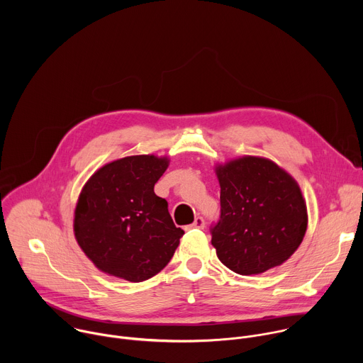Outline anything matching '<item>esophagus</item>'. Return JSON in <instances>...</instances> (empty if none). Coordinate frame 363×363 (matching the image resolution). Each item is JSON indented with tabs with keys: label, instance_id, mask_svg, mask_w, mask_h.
Instances as JSON below:
<instances>
[{
	"label": "esophagus",
	"instance_id": "1",
	"mask_svg": "<svg viewBox=\"0 0 363 363\" xmlns=\"http://www.w3.org/2000/svg\"><path fill=\"white\" fill-rule=\"evenodd\" d=\"M203 227H205V220L202 217H196L195 221L191 225H188V228H198V230H202Z\"/></svg>",
	"mask_w": 363,
	"mask_h": 363
}]
</instances>
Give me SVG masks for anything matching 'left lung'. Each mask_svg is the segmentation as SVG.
<instances>
[{
  "mask_svg": "<svg viewBox=\"0 0 363 363\" xmlns=\"http://www.w3.org/2000/svg\"><path fill=\"white\" fill-rule=\"evenodd\" d=\"M217 177L221 210L210 231L221 263L241 276L284 263L307 228L296 181L274 162L255 157L218 167Z\"/></svg>",
  "mask_w": 363,
  "mask_h": 363,
  "instance_id": "left-lung-1",
  "label": "left lung"
}]
</instances>
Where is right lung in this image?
I'll use <instances>...</instances> for the list:
<instances>
[{
	"mask_svg": "<svg viewBox=\"0 0 363 363\" xmlns=\"http://www.w3.org/2000/svg\"><path fill=\"white\" fill-rule=\"evenodd\" d=\"M167 158L138 155L113 161L91 175L74 211V235L94 266L139 283L158 274L184 235L153 192Z\"/></svg>",
	"mask_w": 363,
	"mask_h": 363,
	"instance_id": "obj_1",
	"label": "right lung"
}]
</instances>
